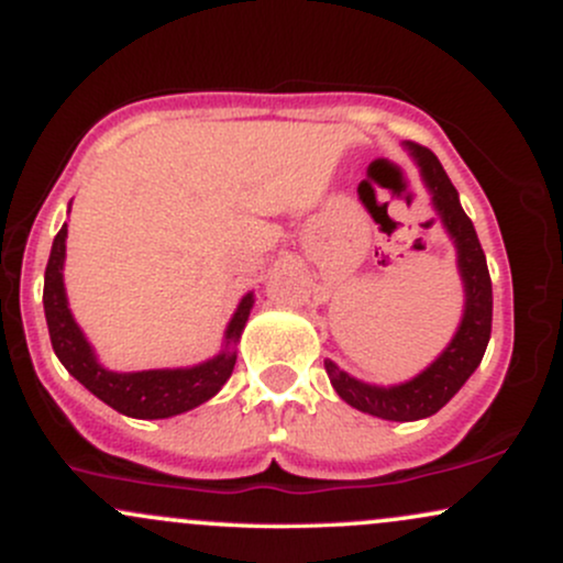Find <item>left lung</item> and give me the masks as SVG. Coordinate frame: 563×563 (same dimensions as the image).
Listing matches in <instances>:
<instances>
[{"label":"left lung","instance_id":"8db88e82","mask_svg":"<svg viewBox=\"0 0 563 563\" xmlns=\"http://www.w3.org/2000/svg\"><path fill=\"white\" fill-rule=\"evenodd\" d=\"M410 153L421 166L426 185H429L439 219L457 245V267L466 283V312L457 328L455 339L444 349L442 357L431 363L421 376L407 380L402 386H367L363 380L346 376L333 363H325V373L331 378L339 397L367 416L386 418V421H418V418L434 416L455 397L457 389L466 384L476 371L493 333V280H489L487 260L474 224L463 211L457 190L452 187L448 172L442 169L439 158L429 147L418 142H407Z\"/></svg>","mask_w":563,"mask_h":563}]
</instances>
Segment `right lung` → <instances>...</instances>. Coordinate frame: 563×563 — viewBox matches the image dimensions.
Returning a JSON list of instances; mask_svg holds the SVG:
<instances>
[{
	"instance_id": "obj_1",
	"label": "right lung",
	"mask_w": 563,
	"mask_h": 563,
	"mask_svg": "<svg viewBox=\"0 0 563 563\" xmlns=\"http://www.w3.org/2000/svg\"><path fill=\"white\" fill-rule=\"evenodd\" d=\"M66 235L63 224L55 235L49 251L47 269H44V318H47L49 341L66 371L87 386L97 399L111 405L113 410L129 418H169L179 412L203 405L228 384L235 367V352L224 349L209 363L185 367V371H142V373H113L97 363L92 346L87 344L84 333L76 325L68 309L66 288H63V260H66ZM254 296H243L235 318L228 325V346L241 339V331L249 320Z\"/></svg>"
}]
</instances>
